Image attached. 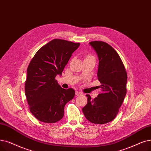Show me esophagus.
Instances as JSON below:
<instances>
[{
    "label": "esophagus",
    "mask_w": 151,
    "mask_h": 151,
    "mask_svg": "<svg viewBox=\"0 0 151 151\" xmlns=\"http://www.w3.org/2000/svg\"><path fill=\"white\" fill-rule=\"evenodd\" d=\"M82 94H83V93H81V92H80V91H76L75 92V95L76 96H80V95H82Z\"/></svg>",
    "instance_id": "esophagus-1"
}]
</instances>
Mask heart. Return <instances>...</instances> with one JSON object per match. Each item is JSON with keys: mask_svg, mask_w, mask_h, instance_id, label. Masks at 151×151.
<instances>
[{"mask_svg": "<svg viewBox=\"0 0 151 151\" xmlns=\"http://www.w3.org/2000/svg\"><path fill=\"white\" fill-rule=\"evenodd\" d=\"M89 57H93L91 56V55H88V56H87V58H89Z\"/></svg>", "mask_w": 151, "mask_h": 151, "instance_id": "b5f03b06", "label": "heart"}]
</instances>
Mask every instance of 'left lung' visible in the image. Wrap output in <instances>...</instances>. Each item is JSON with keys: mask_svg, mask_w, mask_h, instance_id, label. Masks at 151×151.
<instances>
[{"mask_svg": "<svg viewBox=\"0 0 151 151\" xmlns=\"http://www.w3.org/2000/svg\"><path fill=\"white\" fill-rule=\"evenodd\" d=\"M99 58L97 78L101 93L94 99L89 94L88 103L82 110L86 119L94 124L112 121L127 94V74L121 58L115 50L102 41L90 42Z\"/></svg>", "mask_w": 151, "mask_h": 151, "instance_id": "8db88e82", "label": "left lung"}]
</instances>
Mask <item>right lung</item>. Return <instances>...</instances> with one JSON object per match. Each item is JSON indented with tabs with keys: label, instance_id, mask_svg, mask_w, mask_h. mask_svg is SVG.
I'll list each match as a JSON object with an SVG mask.
<instances>
[{
	"label": "right lung",
	"instance_id": "obj_1",
	"mask_svg": "<svg viewBox=\"0 0 151 151\" xmlns=\"http://www.w3.org/2000/svg\"><path fill=\"white\" fill-rule=\"evenodd\" d=\"M80 45L54 39L39 49L31 60L24 90L30 112L38 120L55 123L63 118L65 104L74 97L75 91L62 88L55 76L62 75Z\"/></svg>",
	"mask_w": 151,
	"mask_h": 151
}]
</instances>
